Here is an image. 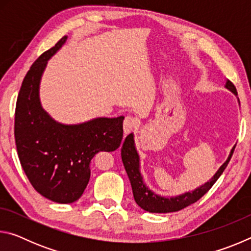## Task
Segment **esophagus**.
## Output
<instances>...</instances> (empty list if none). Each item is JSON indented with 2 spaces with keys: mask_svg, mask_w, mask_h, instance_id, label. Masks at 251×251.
I'll list each match as a JSON object with an SVG mask.
<instances>
[{
  "mask_svg": "<svg viewBox=\"0 0 251 251\" xmlns=\"http://www.w3.org/2000/svg\"><path fill=\"white\" fill-rule=\"evenodd\" d=\"M136 127V121L134 117L131 116H126L124 123H123V128H124V133L125 134H128L130 133L131 130H133Z\"/></svg>",
  "mask_w": 251,
  "mask_h": 251,
  "instance_id": "esophagus-1",
  "label": "esophagus"
}]
</instances>
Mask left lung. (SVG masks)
Wrapping results in <instances>:
<instances>
[{
    "label": "left lung",
    "mask_w": 251,
    "mask_h": 251,
    "mask_svg": "<svg viewBox=\"0 0 251 251\" xmlns=\"http://www.w3.org/2000/svg\"><path fill=\"white\" fill-rule=\"evenodd\" d=\"M225 87H226L228 91H230L232 94H235L236 97L238 96L235 85H233L230 80L226 79ZM238 103H239V100H238ZM235 147L236 145L231 148L227 159L225 160V163L218 168V171L214 174V176H212L209 180L206 181L205 184H202L201 186L197 187V188H195L194 190H189V192L171 197L161 196V195L152 192L151 189L148 188V186L145 184V181H144V178L141 173V157H139L138 151L136 150L134 133H130L127 136L124 144H123L122 160L123 164H124L125 171L129 178L136 203H137L142 209L148 212L166 214V212H174L184 209L187 206H190L192 203L196 202L198 199H201L203 195L211 188L212 185L217 181L218 178L222 176L225 168L227 167L229 160L231 158L232 152L235 151Z\"/></svg>",
    "instance_id": "1"
}]
</instances>
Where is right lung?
<instances>
[{
    "mask_svg": "<svg viewBox=\"0 0 251 251\" xmlns=\"http://www.w3.org/2000/svg\"><path fill=\"white\" fill-rule=\"evenodd\" d=\"M66 40L67 36L62 37L27 72L16 101L14 124L16 150L25 175L37 193L58 203L74 202L82 196L90 181L91 160L97 152L120 147L125 118L95 117L63 124L43 108L42 76Z\"/></svg>",
    "mask_w": 251,
    "mask_h": 251,
    "instance_id": "right-lung-1",
    "label": "right lung"
}]
</instances>
